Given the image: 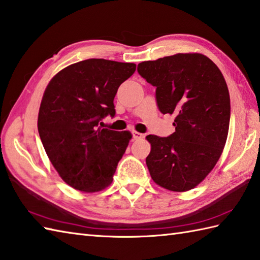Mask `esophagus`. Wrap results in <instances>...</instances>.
Here are the masks:
<instances>
[{"label": "esophagus", "mask_w": 260, "mask_h": 260, "mask_svg": "<svg viewBox=\"0 0 260 260\" xmlns=\"http://www.w3.org/2000/svg\"><path fill=\"white\" fill-rule=\"evenodd\" d=\"M132 134H133V139L134 140H140V139H143L144 137V135H143L142 133H139V132H132Z\"/></svg>", "instance_id": "esophagus-1"}]
</instances>
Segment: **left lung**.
<instances>
[{"label": "left lung", "instance_id": "8db88e82", "mask_svg": "<svg viewBox=\"0 0 260 260\" xmlns=\"http://www.w3.org/2000/svg\"><path fill=\"white\" fill-rule=\"evenodd\" d=\"M137 71L156 87L159 112L174 114L175 132L147 135L146 165L153 181L175 192L189 191L217 164L227 141L229 90L221 71L201 53H178L144 61Z\"/></svg>", "mask_w": 260, "mask_h": 260}]
</instances>
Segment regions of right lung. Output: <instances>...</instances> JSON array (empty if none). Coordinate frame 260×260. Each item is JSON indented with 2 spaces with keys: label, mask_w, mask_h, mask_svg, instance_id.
I'll return each instance as SVG.
<instances>
[{
  "label": "right lung",
  "mask_w": 260,
  "mask_h": 260,
  "mask_svg": "<svg viewBox=\"0 0 260 260\" xmlns=\"http://www.w3.org/2000/svg\"><path fill=\"white\" fill-rule=\"evenodd\" d=\"M135 70V63L88 59L59 71L47 86L39 135L54 169L74 189L97 192L113 182L132 134L98 124L114 117L116 92Z\"/></svg>",
  "instance_id": "add662e5"
}]
</instances>
